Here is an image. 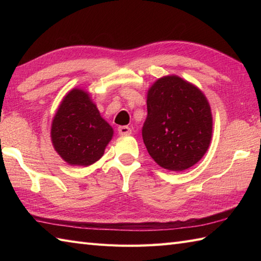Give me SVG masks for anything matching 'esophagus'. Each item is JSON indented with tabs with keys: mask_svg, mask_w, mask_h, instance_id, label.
<instances>
[{
	"mask_svg": "<svg viewBox=\"0 0 261 261\" xmlns=\"http://www.w3.org/2000/svg\"><path fill=\"white\" fill-rule=\"evenodd\" d=\"M119 135L120 136H130L132 134L131 127H129L127 125H121L118 127Z\"/></svg>",
	"mask_w": 261,
	"mask_h": 261,
	"instance_id": "esophagus-1",
	"label": "esophagus"
}]
</instances>
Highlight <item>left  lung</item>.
Instances as JSON below:
<instances>
[{"instance_id":"left-lung-1","label":"left lung","mask_w":261,"mask_h":261,"mask_svg":"<svg viewBox=\"0 0 261 261\" xmlns=\"http://www.w3.org/2000/svg\"><path fill=\"white\" fill-rule=\"evenodd\" d=\"M142 138L160 167L182 171L197 164L212 140L213 118L204 93L177 75L160 77L147 93Z\"/></svg>"}]
</instances>
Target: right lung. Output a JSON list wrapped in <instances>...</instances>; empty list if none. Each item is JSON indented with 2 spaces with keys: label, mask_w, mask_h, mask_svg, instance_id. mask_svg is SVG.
Listing matches in <instances>:
<instances>
[{
  "label": "right lung",
  "mask_w": 261,
  "mask_h": 261,
  "mask_svg": "<svg viewBox=\"0 0 261 261\" xmlns=\"http://www.w3.org/2000/svg\"><path fill=\"white\" fill-rule=\"evenodd\" d=\"M113 137L91 94L75 87L64 96L51 122L54 149L70 166H90L101 158Z\"/></svg>",
  "instance_id": "add662e5"
}]
</instances>
